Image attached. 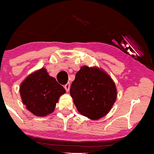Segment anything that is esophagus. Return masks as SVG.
Listing matches in <instances>:
<instances>
[{
    "label": "esophagus",
    "instance_id": "obj_1",
    "mask_svg": "<svg viewBox=\"0 0 154 154\" xmlns=\"http://www.w3.org/2000/svg\"><path fill=\"white\" fill-rule=\"evenodd\" d=\"M64 88H65V89L66 90V91H69V88H70V83H66V84L65 85V86H64Z\"/></svg>",
    "mask_w": 154,
    "mask_h": 154
}]
</instances>
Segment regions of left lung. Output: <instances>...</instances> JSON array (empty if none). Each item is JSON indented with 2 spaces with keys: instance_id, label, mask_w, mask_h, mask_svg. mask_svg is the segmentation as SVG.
Listing matches in <instances>:
<instances>
[{
  "instance_id": "8db88e82",
  "label": "left lung",
  "mask_w": 154,
  "mask_h": 154,
  "mask_svg": "<svg viewBox=\"0 0 154 154\" xmlns=\"http://www.w3.org/2000/svg\"><path fill=\"white\" fill-rule=\"evenodd\" d=\"M70 94L80 114L97 120L110 111L117 98V90L106 72L84 66L76 74Z\"/></svg>"
}]
</instances>
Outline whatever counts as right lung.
<instances>
[{
	"instance_id": "obj_1",
	"label": "right lung",
	"mask_w": 154,
	"mask_h": 154,
	"mask_svg": "<svg viewBox=\"0 0 154 154\" xmlns=\"http://www.w3.org/2000/svg\"><path fill=\"white\" fill-rule=\"evenodd\" d=\"M66 89L51 77L45 68L29 74L20 86L23 103L33 115L44 117L52 113Z\"/></svg>"
}]
</instances>
